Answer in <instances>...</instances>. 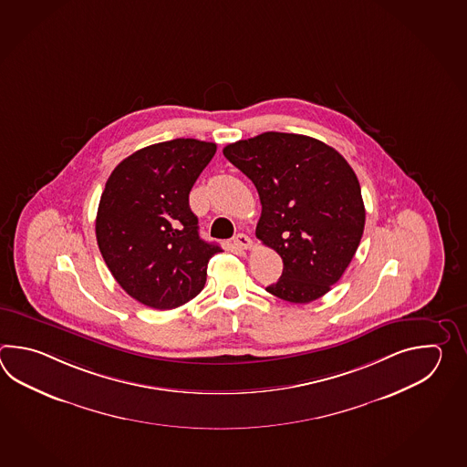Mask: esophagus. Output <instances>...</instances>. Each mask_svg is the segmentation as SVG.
I'll return each instance as SVG.
<instances>
[{
	"instance_id": "esophagus-1",
	"label": "esophagus",
	"mask_w": 467,
	"mask_h": 467,
	"mask_svg": "<svg viewBox=\"0 0 467 467\" xmlns=\"http://www.w3.org/2000/svg\"><path fill=\"white\" fill-rule=\"evenodd\" d=\"M234 247L238 250H248L252 248V240L245 234H238L237 237H234Z\"/></svg>"
}]
</instances>
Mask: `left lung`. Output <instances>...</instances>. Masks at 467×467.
Segmentation results:
<instances>
[{"instance_id": "1", "label": "left lung", "mask_w": 467, "mask_h": 467, "mask_svg": "<svg viewBox=\"0 0 467 467\" xmlns=\"http://www.w3.org/2000/svg\"><path fill=\"white\" fill-rule=\"evenodd\" d=\"M254 182L262 203L255 235L284 262L272 296L308 304L326 296L356 255L366 225L348 160L320 140L265 131L223 149Z\"/></svg>"}]
</instances>
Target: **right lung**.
<instances>
[{"label":"right lung","instance_id":"1","mask_svg":"<svg viewBox=\"0 0 467 467\" xmlns=\"http://www.w3.org/2000/svg\"><path fill=\"white\" fill-rule=\"evenodd\" d=\"M217 145L177 139L131 153L111 171L99 199L97 242L111 275L130 297L169 310L197 297L210 258L190 190Z\"/></svg>","mask_w":467,"mask_h":467}]
</instances>
